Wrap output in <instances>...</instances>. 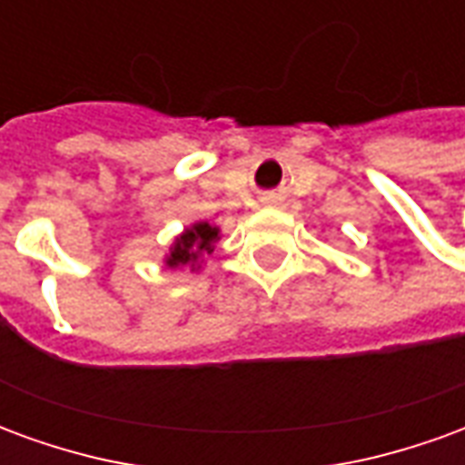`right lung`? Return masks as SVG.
Segmentation results:
<instances>
[{
  "label": "right lung",
  "mask_w": 465,
  "mask_h": 465,
  "mask_svg": "<svg viewBox=\"0 0 465 465\" xmlns=\"http://www.w3.org/2000/svg\"><path fill=\"white\" fill-rule=\"evenodd\" d=\"M222 239V229L212 222H193L186 226L169 246L163 256V263L169 269H192L202 272L203 256L216 249V242Z\"/></svg>",
  "instance_id": "right-lung-1"
}]
</instances>
